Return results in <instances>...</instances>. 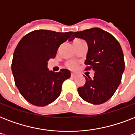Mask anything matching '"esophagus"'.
Wrapping results in <instances>:
<instances>
[{
    "label": "esophagus",
    "mask_w": 135,
    "mask_h": 135,
    "mask_svg": "<svg viewBox=\"0 0 135 135\" xmlns=\"http://www.w3.org/2000/svg\"><path fill=\"white\" fill-rule=\"evenodd\" d=\"M75 76H76V74H74V73H71V78H74Z\"/></svg>",
    "instance_id": "34e87169"
}]
</instances>
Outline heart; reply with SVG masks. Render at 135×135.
<instances>
[{
  "label": "heart",
  "instance_id": "b5f03b06",
  "mask_svg": "<svg viewBox=\"0 0 135 135\" xmlns=\"http://www.w3.org/2000/svg\"><path fill=\"white\" fill-rule=\"evenodd\" d=\"M76 41H79V40H76ZM76 66H77V64L76 63H74V62H69L67 64L68 67L69 68V69H76Z\"/></svg>",
  "mask_w": 135,
  "mask_h": 135
}]
</instances>
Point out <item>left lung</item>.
Here are the masks:
<instances>
[{
  "instance_id": "1",
  "label": "left lung",
  "mask_w": 135,
  "mask_h": 135,
  "mask_svg": "<svg viewBox=\"0 0 135 135\" xmlns=\"http://www.w3.org/2000/svg\"><path fill=\"white\" fill-rule=\"evenodd\" d=\"M75 38L83 39L88 45L85 64V70H94L92 78L88 76L83 86L78 88V94L87 102L101 104L115 93L121 82L125 70L123 52L118 41L107 31L99 28L74 33Z\"/></svg>"
}]
</instances>
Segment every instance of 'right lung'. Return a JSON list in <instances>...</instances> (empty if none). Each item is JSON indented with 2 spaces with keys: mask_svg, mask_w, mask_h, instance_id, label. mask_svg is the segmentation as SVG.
Masks as SVG:
<instances>
[{
  "mask_svg": "<svg viewBox=\"0 0 135 135\" xmlns=\"http://www.w3.org/2000/svg\"><path fill=\"white\" fill-rule=\"evenodd\" d=\"M73 32L36 30L24 36L14 52L12 71L20 94L37 107H45L59 96L61 85L71 77L67 69L49 71L47 66L55 58L61 44L72 39Z\"/></svg>",
  "mask_w": 135,
  "mask_h": 135,
  "instance_id": "obj_1",
  "label": "right lung"
}]
</instances>
